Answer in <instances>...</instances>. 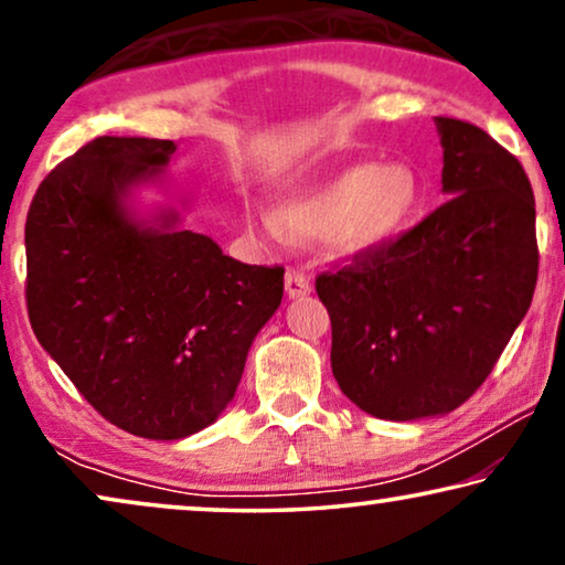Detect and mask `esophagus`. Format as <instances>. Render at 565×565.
Wrapping results in <instances>:
<instances>
[{"instance_id": "obj_1", "label": "esophagus", "mask_w": 565, "mask_h": 565, "mask_svg": "<svg viewBox=\"0 0 565 565\" xmlns=\"http://www.w3.org/2000/svg\"><path fill=\"white\" fill-rule=\"evenodd\" d=\"M285 292H288V298H303L311 292V280L303 273H298V269H288V275H285Z\"/></svg>"}]
</instances>
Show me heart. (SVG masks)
Returning <instances> with one entry per match:
<instances>
[{"label": "heart", "instance_id": "obj_1", "mask_svg": "<svg viewBox=\"0 0 565 565\" xmlns=\"http://www.w3.org/2000/svg\"><path fill=\"white\" fill-rule=\"evenodd\" d=\"M422 200L419 177L406 161H383L370 167H347L327 180L292 192L269 215L249 211V221L277 234H321L323 244L337 257H358L381 249L412 223Z\"/></svg>", "mask_w": 565, "mask_h": 565}]
</instances>
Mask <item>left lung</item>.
I'll return each instance as SVG.
<instances>
[{
  "mask_svg": "<svg viewBox=\"0 0 565 565\" xmlns=\"http://www.w3.org/2000/svg\"><path fill=\"white\" fill-rule=\"evenodd\" d=\"M435 122L447 203L396 242L316 277L331 319V373L377 419H427L466 404L537 282L535 198L522 164L473 122Z\"/></svg>",
  "mask_w": 565,
  "mask_h": 565,
  "instance_id": "obj_1",
  "label": "left lung"
}]
</instances>
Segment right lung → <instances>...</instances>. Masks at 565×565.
Returning a JSON list of instances; mask_svg holds the SVG:
<instances>
[{"mask_svg": "<svg viewBox=\"0 0 565 565\" xmlns=\"http://www.w3.org/2000/svg\"><path fill=\"white\" fill-rule=\"evenodd\" d=\"M177 151L99 136L53 169L25 223L28 316L43 350L115 427L182 439L218 419L254 337L282 300V267L244 265L174 207L128 198Z\"/></svg>", "mask_w": 565, "mask_h": 565, "instance_id": "add662e5", "label": "right lung"}]
</instances>
